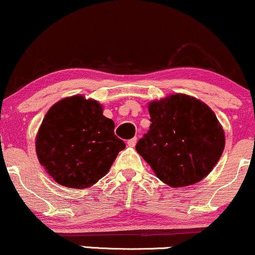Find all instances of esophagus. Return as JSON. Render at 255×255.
Listing matches in <instances>:
<instances>
[{"label": "esophagus", "instance_id": "1", "mask_svg": "<svg viewBox=\"0 0 255 255\" xmlns=\"http://www.w3.org/2000/svg\"><path fill=\"white\" fill-rule=\"evenodd\" d=\"M136 137H133V139H129V140H128V141H127V145L128 146H129V147H134V146H135L136 145Z\"/></svg>", "mask_w": 255, "mask_h": 255}]
</instances>
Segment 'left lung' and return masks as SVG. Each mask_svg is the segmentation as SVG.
Returning <instances> with one entry per match:
<instances>
[{
  "label": "left lung",
  "mask_w": 255,
  "mask_h": 255,
  "mask_svg": "<svg viewBox=\"0 0 255 255\" xmlns=\"http://www.w3.org/2000/svg\"><path fill=\"white\" fill-rule=\"evenodd\" d=\"M150 130L135 146L162 182L191 186L203 180L224 151L225 135L211 108L176 93L148 103Z\"/></svg>",
  "instance_id": "1"
}]
</instances>
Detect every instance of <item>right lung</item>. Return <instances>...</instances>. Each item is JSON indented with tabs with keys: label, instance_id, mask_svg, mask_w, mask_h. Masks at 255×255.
Segmentation results:
<instances>
[{
	"label": "right lung",
	"instance_id": "1",
	"mask_svg": "<svg viewBox=\"0 0 255 255\" xmlns=\"http://www.w3.org/2000/svg\"><path fill=\"white\" fill-rule=\"evenodd\" d=\"M115 124L95 99L77 95L55 103L36 136L40 165L55 182L89 188L105 176L126 144L114 134Z\"/></svg>",
	"mask_w": 255,
	"mask_h": 255
}]
</instances>
